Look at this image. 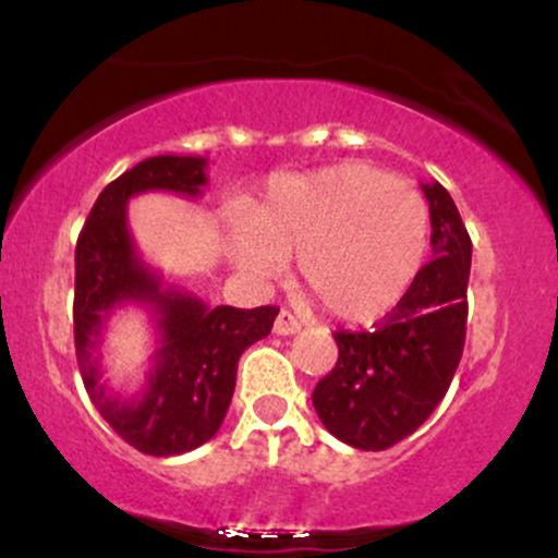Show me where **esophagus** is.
<instances>
[{
	"label": "esophagus",
	"instance_id": "esophagus-1",
	"mask_svg": "<svg viewBox=\"0 0 558 558\" xmlns=\"http://www.w3.org/2000/svg\"><path fill=\"white\" fill-rule=\"evenodd\" d=\"M272 330L278 332V336H293V332H299L301 330V323L296 317L291 315V312H280L278 317H275V325H272Z\"/></svg>",
	"mask_w": 558,
	"mask_h": 558
}]
</instances>
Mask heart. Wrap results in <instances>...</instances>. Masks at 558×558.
<instances>
[{"instance_id": "1", "label": "heart", "mask_w": 558, "mask_h": 558, "mask_svg": "<svg viewBox=\"0 0 558 558\" xmlns=\"http://www.w3.org/2000/svg\"><path fill=\"white\" fill-rule=\"evenodd\" d=\"M427 228L420 191L373 165L343 162L272 181L230 254L257 280L275 278L296 254L301 283L328 315L373 323L420 272Z\"/></svg>"}]
</instances>
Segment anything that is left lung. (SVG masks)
I'll list each match as a JSON object with an SVG mask.
<instances>
[{
	"mask_svg": "<svg viewBox=\"0 0 558 558\" xmlns=\"http://www.w3.org/2000/svg\"><path fill=\"white\" fill-rule=\"evenodd\" d=\"M430 202L433 254L373 332H336L338 362L317 383V417L343 444L383 451L412 435L451 386L466 336L472 241L440 183Z\"/></svg>",
	"mask_w": 558,
	"mask_h": 558,
	"instance_id": "left-lung-1",
	"label": "left lung"
}]
</instances>
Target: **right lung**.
<instances>
[{
	"instance_id": "1",
	"label": "right lung",
	"mask_w": 558,
	"mask_h": 558,
	"mask_svg": "<svg viewBox=\"0 0 558 558\" xmlns=\"http://www.w3.org/2000/svg\"><path fill=\"white\" fill-rule=\"evenodd\" d=\"M207 185L204 157H149L101 191L75 246V356L83 386L99 414L125 444L149 457H175L207 444L220 430L233 399L243 351L272 330L275 306L235 310L162 286L138 257L128 230V202L146 191L198 196ZM153 312L160 349L145 388L112 395L100 380L98 343L118 305Z\"/></svg>"
}]
</instances>
